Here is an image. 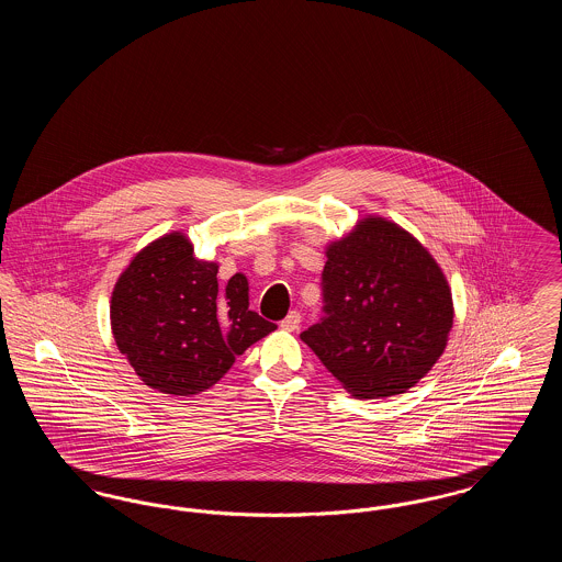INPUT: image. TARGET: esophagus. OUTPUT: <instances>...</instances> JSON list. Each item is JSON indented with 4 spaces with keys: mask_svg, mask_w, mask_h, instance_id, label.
<instances>
[{
    "mask_svg": "<svg viewBox=\"0 0 562 562\" xmlns=\"http://www.w3.org/2000/svg\"><path fill=\"white\" fill-rule=\"evenodd\" d=\"M299 324H301V314H299V312H291L284 321L280 322V326H282L284 330H291V333H294V330L299 328Z\"/></svg>",
    "mask_w": 562,
    "mask_h": 562,
    "instance_id": "1",
    "label": "esophagus"
}]
</instances>
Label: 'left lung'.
I'll use <instances>...</instances> for the list:
<instances>
[{
  "mask_svg": "<svg viewBox=\"0 0 562 562\" xmlns=\"http://www.w3.org/2000/svg\"><path fill=\"white\" fill-rule=\"evenodd\" d=\"M322 301L324 316L301 341L356 398L404 394L442 356L453 326L442 269L381 216L326 248Z\"/></svg>",
  "mask_w": 562,
  "mask_h": 562,
  "instance_id": "8db88e82",
  "label": "left lung"
}]
</instances>
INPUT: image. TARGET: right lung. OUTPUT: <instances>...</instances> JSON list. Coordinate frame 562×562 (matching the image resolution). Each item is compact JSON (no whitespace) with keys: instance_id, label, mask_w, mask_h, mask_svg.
Returning <instances> with one entry per match:
<instances>
[{"instance_id":"right-lung-1","label":"right lung","mask_w":562,"mask_h":562,"mask_svg":"<svg viewBox=\"0 0 562 562\" xmlns=\"http://www.w3.org/2000/svg\"><path fill=\"white\" fill-rule=\"evenodd\" d=\"M216 271L175 232L145 246L117 278L113 339L145 385L172 396L200 394L276 328L248 310L246 276L218 289Z\"/></svg>"}]
</instances>
